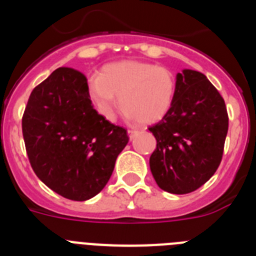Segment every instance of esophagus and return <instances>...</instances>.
Listing matches in <instances>:
<instances>
[{"mask_svg": "<svg viewBox=\"0 0 256 256\" xmlns=\"http://www.w3.org/2000/svg\"><path fill=\"white\" fill-rule=\"evenodd\" d=\"M137 133H138V130H128V136H130V140L134 138Z\"/></svg>", "mask_w": 256, "mask_h": 256, "instance_id": "34e87169", "label": "esophagus"}]
</instances>
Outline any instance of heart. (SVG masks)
<instances>
[{
	"label": "heart",
	"instance_id": "1",
	"mask_svg": "<svg viewBox=\"0 0 256 256\" xmlns=\"http://www.w3.org/2000/svg\"><path fill=\"white\" fill-rule=\"evenodd\" d=\"M176 88L170 70L144 61L110 64L88 79L90 97L108 120L115 118L120 98L126 116L144 124L155 123L170 110Z\"/></svg>",
	"mask_w": 256,
	"mask_h": 256
}]
</instances>
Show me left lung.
<instances>
[{
    "label": "left lung",
    "mask_w": 256,
    "mask_h": 256,
    "mask_svg": "<svg viewBox=\"0 0 256 256\" xmlns=\"http://www.w3.org/2000/svg\"><path fill=\"white\" fill-rule=\"evenodd\" d=\"M176 83L170 110L148 128L156 138L150 169L160 188L183 195L200 188L218 169L228 114L223 97L202 73L184 69Z\"/></svg>",
    "instance_id": "8db88e82"
}]
</instances>
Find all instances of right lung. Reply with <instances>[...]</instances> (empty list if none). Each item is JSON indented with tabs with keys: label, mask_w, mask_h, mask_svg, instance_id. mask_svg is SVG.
Masks as SVG:
<instances>
[{
	"label": "right lung",
	"mask_w": 256,
	"mask_h": 256,
	"mask_svg": "<svg viewBox=\"0 0 256 256\" xmlns=\"http://www.w3.org/2000/svg\"><path fill=\"white\" fill-rule=\"evenodd\" d=\"M32 168L47 187L69 200L96 196L130 141L123 126L92 106L87 78L58 68L32 91L22 120Z\"/></svg>",
	"instance_id": "1"
}]
</instances>
